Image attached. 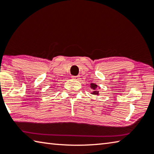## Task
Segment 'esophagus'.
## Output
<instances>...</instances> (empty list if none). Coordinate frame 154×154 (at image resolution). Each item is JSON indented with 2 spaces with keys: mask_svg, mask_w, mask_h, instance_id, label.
I'll list each match as a JSON object with an SVG mask.
<instances>
[{
  "mask_svg": "<svg viewBox=\"0 0 154 154\" xmlns=\"http://www.w3.org/2000/svg\"><path fill=\"white\" fill-rule=\"evenodd\" d=\"M73 79L75 80H79L80 79V75H76V76H72V77Z\"/></svg>",
  "mask_w": 154,
  "mask_h": 154,
  "instance_id": "esophagus-1",
  "label": "esophagus"
}]
</instances>
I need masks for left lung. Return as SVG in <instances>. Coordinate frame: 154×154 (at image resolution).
<instances>
[{
    "label": "left lung",
    "mask_w": 154,
    "mask_h": 154,
    "mask_svg": "<svg viewBox=\"0 0 154 154\" xmlns=\"http://www.w3.org/2000/svg\"><path fill=\"white\" fill-rule=\"evenodd\" d=\"M90 87L91 89L93 90V92L91 93L92 95H99V89H100V87H99L98 85H97L96 84H95V83H91Z\"/></svg>",
    "instance_id": "8db88e82"
}]
</instances>
